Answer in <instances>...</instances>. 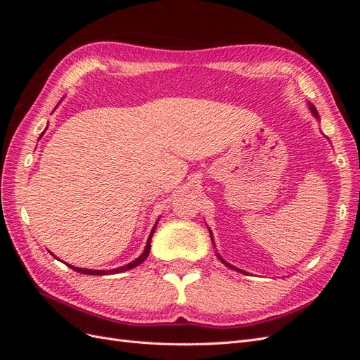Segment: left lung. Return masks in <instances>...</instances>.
<instances>
[{"label": "left lung", "instance_id": "left-lung-1", "mask_svg": "<svg viewBox=\"0 0 360 360\" xmlns=\"http://www.w3.org/2000/svg\"><path fill=\"white\" fill-rule=\"evenodd\" d=\"M308 106H309V111L312 112V115L315 117V118H317L319 120V122H320V115H319V112H317V108H315L312 103H309L308 102ZM207 228H209V226H207ZM209 233H210V237H212V242H213V246L216 248V245H214V240H213V233H212V230H210V228H209ZM216 257H217V259H219L221 261V263L222 264H225L226 267H230V269H233V270H236V271H240V274H243V275H246V271L245 270H242V269H237V267H234V266H231L230 263H226V261L219 255V254H217L216 252Z\"/></svg>", "mask_w": 360, "mask_h": 360}]
</instances>
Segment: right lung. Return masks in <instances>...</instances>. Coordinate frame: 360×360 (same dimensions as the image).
<instances>
[{
	"label": "right lung",
	"mask_w": 360,
	"mask_h": 360,
	"mask_svg": "<svg viewBox=\"0 0 360 360\" xmlns=\"http://www.w3.org/2000/svg\"><path fill=\"white\" fill-rule=\"evenodd\" d=\"M45 134V132H43ZM41 134V135H43ZM40 135V136H41ZM158 222H159V219L156 221V224H155V226H153V230H151V233H150V236H148V240H147V245H146V248H144V252L141 254L136 259H134L132 263H129V264H124V266H122V267H117V269H111V270H91V269H82V267H75V266H70V264H68L66 263V266L68 267H70V269H73L75 271H79V274H84V275H96V276H99V275H114V274H122V271H127V270H130V269H134V267H136V266H139V264H143L144 261H146V258L148 257V254H150V248H151V237H153V234H155V230H156V226H158ZM52 254V252H51ZM53 255V254H52ZM56 257V255H53ZM57 258V257H56Z\"/></svg>",
	"instance_id": "right-lung-1"
}]
</instances>
